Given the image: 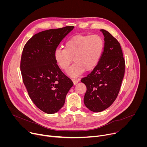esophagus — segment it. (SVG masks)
I'll use <instances>...</instances> for the list:
<instances>
[{
    "label": "esophagus",
    "instance_id": "obj_1",
    "mask_svg": "<svg viewBox=\"0 0 147 147\" xmlns=\"http://www.w3.org/2000/svg\"><path fill=\"white\" fill-rule=\"evenodd\" d=\"M72 81L74 83V85H76V84H77L79 82V80H77V79H72Z\"/></svg>",
    "mask_w": 147,
    "mask_h": 147
}]
</instances>
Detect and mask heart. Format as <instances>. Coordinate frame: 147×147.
<instances>
[{
	"instance_id": "heart-1",
	"label": "heart",
	"mask_w": 147,
	"mask_h": 147,
	"mask_svg": "<svg viewBox=\"0 0 147 147\" xmlns=\"http://www.w3.org/2000/svg\"><path fill=\"white\" fill-rule=\"evenodd\" d=\"M103 48V40L100 36L78 34L66 41L65 48H57L54 52V57L63 70L67 69L73 57L74 63L67 72L69 76L76 77L84 70H92L96 66Z\"/></svg>"
}]
</instances>
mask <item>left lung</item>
Returning a JSON list of instances; mask_svg holds the SVG:
<instances>
[{
    "label": "left lung",
    "mask_w": 147,
    "mask_h": 147,
    "mask_svg": "<svg viewBox=\"0 0 147 147\" xmlns=\"http://www.w3.org/2000/svg\"><path fill=\"white\" fill-rule=\"evenodd\" d=\"M105 47L97 65L81 80L87 87L84 102L90 111L99 112L116 100L125 73V60L118 40L108 31L100 30Z\"/></svg>",
    "instance_id": "1"
}]
</instances>
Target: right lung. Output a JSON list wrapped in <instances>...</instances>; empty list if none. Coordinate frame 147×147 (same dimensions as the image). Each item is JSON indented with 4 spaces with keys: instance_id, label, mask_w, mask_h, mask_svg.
Listing matches in <instances>:
<instances>
[{
    "instance_id": "add662e5",
    "label": "right lung",
    "mask_w": 147,
    "mask_h": 147,
    "mask_svg": "<svg viewBox=\"0 0 147 147\" xmlns=\"http://www.w3.org/2000/svg\"><path fill=\"white\" fill-rule=\"evenodd\" d=\"M73 28L66 26L35 34L27 42L21 57L20 70L28 95L38 108L48 114L63 107L73 86L54 57L60 42Z\"/></svg>"
}]
</instances>
